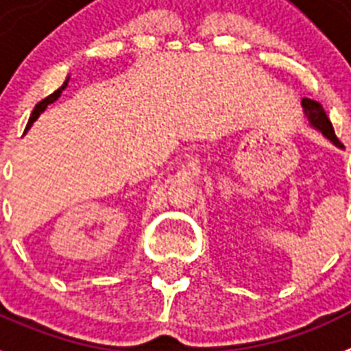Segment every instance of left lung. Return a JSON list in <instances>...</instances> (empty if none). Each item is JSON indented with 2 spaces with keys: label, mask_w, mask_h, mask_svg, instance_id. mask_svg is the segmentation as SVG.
<instances>
[{
  "label": "left lung",
  "mask_w": 351,
  "mask_h": 351,
  "mask_svg": "<svg viewBox=\"0 0 351 351\" xmlns=\"http://www.w3.org/2000/svg\"><path fill=\"white\" fill-rule=\"evenodd\" d=\"M301 106H303V109H305V114H306V118H308V121H311L312 127H315L317 130H321V132H323V134H325L326 138H328V140L332 141L334 145H337V147H343V143H341L337 136H335V130H334V127H332V121L328 120L325 109H323V106H321L319 102L311 100V98H303V100H301Z\"/></svg>",
  "instance_id": "left-lung-1"
}]
</instances>
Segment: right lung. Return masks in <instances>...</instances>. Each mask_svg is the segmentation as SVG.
Segmentation results:
<instances>
[{
	"instance_id": "obj_1",
	"label": "right lung",
	"mask_w": 351,
	"mask_h": 351,
	"mask_svg": "<svg viewBox=\"0 0 351 351\" xmlns=\"http://www.w3.org/2000/svg\"><path fill=\"white\" fill-rule=\"evenodd\" d=\"M66 88V82H64V86H60L59 89H57V91H53L50 95V97H46V98H43V100H40L39 104H37L36 107H34V111H32V114H30V120H28V125H26V129H28V127L32 125V123H34V121H36V118L39 117L40 112L45 111L46 109V106H48V104H51V102H55V100H57V98L60 97V93H62V89Z\"/></svg>"
}]
</instances>
